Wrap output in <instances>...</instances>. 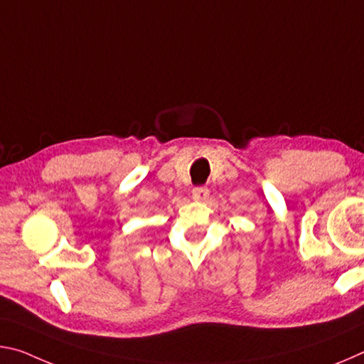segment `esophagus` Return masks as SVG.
<instances>
[{"mask_svg": "<svg viewBox=\"0 0 364 364\" xmlns=\"http://www.w3.org/2000/svg\"><path fill=\"white\" fill-rule=\"evenodd\" d=\"M208 194H210V191H208V188H205V186H196L193 189V199L194 200L204 202V200L208 199Z\"/></svg>", "mask_w": 364, "mask_h": 364, "instance_id": "esophagus-1", "label": "esophagus"}]
</instances>
